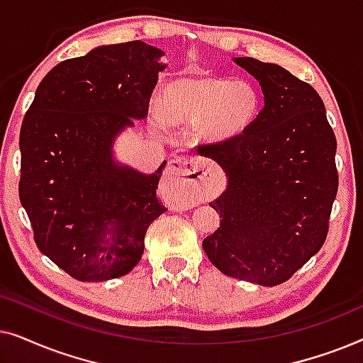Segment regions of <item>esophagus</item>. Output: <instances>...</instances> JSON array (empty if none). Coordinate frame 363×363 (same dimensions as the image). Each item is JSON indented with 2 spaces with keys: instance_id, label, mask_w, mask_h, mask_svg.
Wrapping results in <instances>:
<instances>
[{
  "instance_id": "obj_1",
  "label": "esophagus",
  "mask_w": 363,
  "mask_h": 363,
  "mask_svg": "<svg viewBox=\"0 0 363 363\" xmlns=\"http://www.w3.org/2000/svg\"><path fill=\"white\" fill-rule=\"evenodd\" d=\"M206 175L208 173L195 160L188 158H173L163 170L167 180L180 185L178 198L185 203H193L195 198L200 196V191L206 186Z\"/></svg>"
}]
</instances>
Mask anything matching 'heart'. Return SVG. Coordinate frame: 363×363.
Listing matches in <instances>:
<instances>
[{"mask_svg": "<svg viewBox=\"0 0 363 363\" xmlns=\"http://www.w3.org/2000/svg\"><path fill=\"white\" fill-rule=\"evenodd\" d=\"M259 89L246 79H178L160 94L163 121L191 128L205 143H226L241 137L259 117Z\"/></svg>", "mask_w": 363, "mask_h": 363, "instance_id": "1", "label": "heart"}]
</instances>
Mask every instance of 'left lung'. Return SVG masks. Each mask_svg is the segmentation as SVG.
<instances>
[{"mask_svg": "<svg viewBox=\"0 0 363 363\" xmlns=\"http://www.w3.org/2000/svg\"><path fill=\"white\" fill-rule=\"evenodd\" d=\"M233 61L259 81L264 107L241 137L198 147L228 178L210 203L220 228L203 250L223 274L277 286L324 245L339 186L337 140L311 84L277 64Z\"/></svg>", "mask_w": 363, "mask_h": 363, "instance_id": "left-lung-1", "label": "left lung"}]
</instances>
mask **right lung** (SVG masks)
I'll use <instances>...</instances> for the list:
<instances>
[{
  "label": "right lung",
  "mask_w": 363,
  "mask_h": 363,
  "mask_svg": "<svg viewBox=\"0 0 363 363\" xmlns=\"http://www.w3.org/2000/svg\"><path fill=\"white\" fill-rule=\"evenodd\" d=\"M162 49L142 41L99 46L46 74L24 116L19 200L43 255L77 281L125 276L167 208L145 175L113 160L123 128L148 113Z\"/></svg>",
  "instance_id": "obj_1"
}]
</instances>
